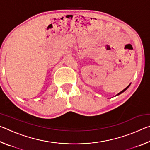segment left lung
<instances>
[{
    "mask_svg": "<svg viewBox=\"0 0 150 150\" xmlns=\"http://www.w3.org/2000/svg\"><path fill=\"white\" fill-rule=\"evenodd\" d=\"M129 86H130V85H128V87H126V88H124V90H123V91H121V92H120V93H118V95H120V94H121V93H123V92H124V91H126V89H127V88H128V87H129Z\"/></svg>",
    "mask_w": 150,
    "mask_h": 150,
    "instance_id": "8db88e82",
    "label": "left lung"
}]
</instances>
